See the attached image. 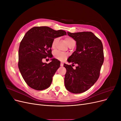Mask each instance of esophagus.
<instances>
[{
	"instance_id": "obj_1",
	"label": "esophagus",
	"mask_w": 121,
	"mask_h": 121,
	"mask_svg": "<svg viewBox=\"0 0 121 121\" xmlns=\"http://www.w3.org/2000/svg\"><path fill=\"white\" fill-rule=\"evenodd\" d=\"M63 65H64V64H63V63H60V66H61V67H63Z\"/></svg>"
}]
</instances>
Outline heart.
<instances>
[{
	"label": "heart",
	"mask_w": 121,
	"mask_h": 121,
	"mask_svg": "<svg viewBox=\"0 0 121 121\" xmlns=\"http://www.w3.org/2000/svg\"><path fill=\"white\" fill-rule=\"evenodd\" d=\"M57 38H56L53 39L52 44V48H54L55 46H56V44L57 42ZM65 41L67 42L68 45H70L72 43L75 42L74 39L71 37H69V36H67V37H65ZM53 56L54 57L56 58L57 60H64L65 59V58L68 56V55L67 53L60 52V51H56L53 53Z\"/></svg>",
	"instance_id": "heart-1"
}]
</instances>
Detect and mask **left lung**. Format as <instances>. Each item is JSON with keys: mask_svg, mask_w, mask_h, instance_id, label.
<instances>
[{"mask_svg": "<svg viewBox=\"0 0 121 121\" xmlns=\"http://www.w3.org/2000/svg\"><path fill=\"white\" fill-rule=\"evenodd\" d=\"M67 33L76 41L77 46L68 60L78 66L74 69L71 65H64L67 69L65 85L69 92L81 93L88 90L99 78L104 61L103 45L91 32Z\"/></svg>", "mask_w": 121, "mask_h": 121, "instance_id": "obj_1", "label": "left lung"}]
</instances>
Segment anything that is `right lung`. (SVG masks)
Wrapping results in <instances>:
<instances>
[{"mask_svg":"<svg viewBox=\"0 0 121 121\" xmlns=\"http://www.w3.org/2000/svg\"><path fill=\"white\" fill-rule=\"evenodd\" d=\"M67 34L64 30L56 31L46 26L30 29L20 43L18 67L27 85L37 90L48 88L52 77L60 67V61L52 58L49 64L42 59L52 58V44L53 39Z\"/></svg>","mask_w":121,"mask_h":121,"instance_id":"obj_1","label":"right lung"}]
</instances>
